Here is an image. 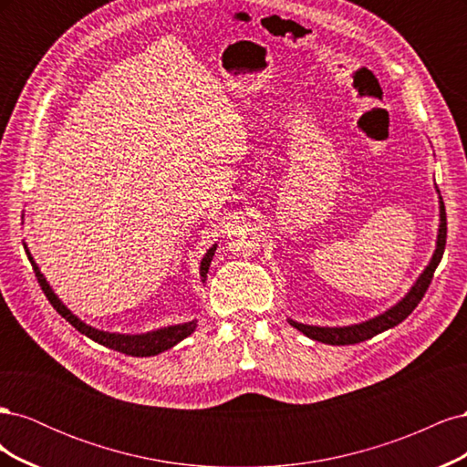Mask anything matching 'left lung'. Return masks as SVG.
I'll list each match as a JSON object with an SVG mask.
<instances>
[{"mask_svg":"<svg viewBox=\"0 0 467 467\" xmlns=\"http://www.w3.org/2000/svg\"><path fill=\"white\" fill-rule=\"evenodd\" d=\"M438 192V189H436ZM438 216H441V222H438V234H436V247L432 257L429 261V265L425 266L417 280L413 282V286L409 288V292L403 296V298L393 304L391 307H388L386 312H381L370 319L360 321V323H352V325H343V327H329V325H306L300 321H294L288 317V323L292 327L298 329L300 333H304L306 337L314 338V341L325 343V345H357L366 341V338H372L378 333H384L395 325H400L403 319H407V316H411L413 309L419 306V302L425 296L432 275L436 271L438 263H441L442 255H444V247H446V210H444V202L442 196L438 192Z\"/></svg>","mask_w":467,"mask_h":467,"instance_id":"1","label":"left lung"}]
</instances>
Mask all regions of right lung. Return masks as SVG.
<instances>
[{
    "mask_svg": "<svg viewBox=\"0 0 467 467\" xmlns=\"http://www.w3.org/2000/svg\"><path fill=\"white\" fill-rule=\"evenodd\" d=\"M218 244L212 245L201 261V280L202 285L206 282V275H208V268L212 263V257H214ZM26 251V257H29L33 268H35V275L38 278V285L42 288V292L47 294L48 302L52 304V307L58 312L66 321H69L74 325V327L81 333L89 337L91 341L109 347L112 350H119L122 355H129V357H155V355H161V352L173 348L177 343H181L182 338H187L191 333H194L196 329V319L187 321V323H177V325H167V327H160V329H153V331H146V333H110V331H103V329H97L91 327L89 323H86L83 319H79L72 309H69L60 298L58 294L52 290V286L48 285L47 276L40 273L38 265L35 263L33 255L29 247H25Z\"/></svg>",
    "mask_w": 467,
    "mask_h": 467,
    "instance_id": "1",
    "label": "right lung"
}]
</instances>
